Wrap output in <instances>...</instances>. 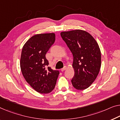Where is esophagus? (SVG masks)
<instances>
[{
    "label": "esophagus",
    "instance_id": "1",
    "mask_svg": "<svg viewBox=\"0 0 120 120\" xmlns=\"http://www.w3.org/2000/svg\"><path fill=\"white\" fill-rule=\"evenodd\" d=\"M66 68H67V67H66V66H65V67H64L63 68H62L61 69V71H65L66 69Z\"/></svg>",
    "mask_w": 120,
    "mask_h": 120
}]
</instances>
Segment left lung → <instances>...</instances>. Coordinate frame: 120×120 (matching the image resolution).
Returning a JSON list of instances; mask_svg holds the SVG:
<instances>
[{
    "mask_svg": "<svg viewBox=\"0 0 120 120\" xmlns=\"http://www.w3.org/2000/svg\"><path fill=\"white\" fill-rule=\"evenodd\" d=\"M60 35L73 56L75 73L71 80L73 86L78 90L88 88L101 68V51L98 44L90 34L83 30L62 32Z\"/></svg>",
    "mask_w": 120,
    "mask_h": 120,
    "instance_id": "8db88e82",
    "label": "left lung"
}]
</instances>
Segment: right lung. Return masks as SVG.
<instances>
[{"instance_id": "obj_1", "label": "right lung", "mask_w": 120, "mask_h": 120, "mask_svg": "<svg viewBox=\"0 0 120 120\" xmlns=\"http://www.w3.org/2000/svg\"><path fill=\"white\" fill-rule=\"evenodd\" d=\"M55 40L54 33L39 34L28 39L23 46L20 68L25 79L35 90L47 94L54 89L59 74L50 67L46 54Z\"/></svg>"}]
</instances>
